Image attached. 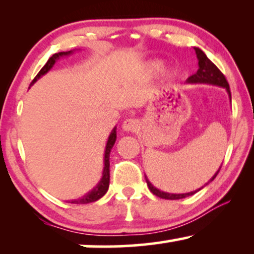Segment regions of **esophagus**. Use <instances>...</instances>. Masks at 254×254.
I'll return each instance as SVG.
<instances>
[{"label": "esophagus", "mask_w": 254, "mask_h": 254, "mask_svg": "<svg viewBox=\"0 0 254 254\" xmlns=\"http://www.w3.org/2000/svg\"><path fill=\"white\" fill-rule=\"evenodd\" d=\"M138 127H140V125H138V121L136 119H127L123 124V129L125 131H136Z\"/></svg>", "instance_id": "34e87169"}]
</instances>
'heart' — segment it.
Returning a JSON list of instances; mask_svg holds the SVG:
<instances>
[{
    "label": "heart",
    "mask_w": 254,
    "mask_h": 254,
    "mask_svg": "<svg viewBox=\"0 0 254 254\" xmlns=\"http://www.w3.org/2000/svg\"><path fill=\"white\" fill-rule=\"evenodd\" d=\"M163 64L161 61H151L147 64V71L150 72V74H155L158 70H161Z\"/></svg>",
    "instance_id": "b5f03b06"
}]
</instances>
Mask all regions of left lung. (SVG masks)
I'll return each instance as SVG.
<instances>
[{
    "instance_id": "1",
    "label": "left lung",
    "mask_w": 254,
    "mask_h": 254,
    "mask_svg": "<svg viewBox=\"0 0 254 254\" xmlns=\"http://www.w3.org/2000/svg\"><path fill=\"white\" fill-rule=\"evenodd\" d=\"M194 50H195L196 58H197V60H199V69H197V71L195 72V74L190 76V77L187 78L186 82L187 83H207V84L222 86V88H224L225 90H227L229 98H230V100H231L230 88H229V83L227 81V78L224 77V75L222 74L220 69H218L216 65H215L213 62H211L209 59L207 58V55L204 54L203 52L200 50V48L194 47ZM220 170H221V168L217 170V172L215 173L213 177H211V179L208 183L213 182V180L216 178L217 173L220 172ZM145 182H147V185L149 187V190H150L152 192V194H155L156 196L162 197V199H166V200L184 199V197H186V196L193 195L194 193L199 192V190L202 189V187H201V189H199L197 190H194V192H190V193H185V194H171V193L162 192V190L156 189V187L152 185V184L147 179V177H145ZM207 184H206V185H207Z\"/></svg>"
}]
</instances>
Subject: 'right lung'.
I'll return each mask as SVG.
<instances>
[{
    "instance_id": "obj_1",
    "label": "right lung",
    "mask_w": 254,
    "mask_h": 254,
    "mask_svg": "<svg viewBox=\"0 0 254 254\" xmlns=\"http://www.w3.org/2000/svg\"><path fill=\"white\" fill-rule=\"evenodd\" d=\"M72 51H68V52H60V53H55L52 55V57L48 59V61L46 62V64L44 65L43 68L40 69V71L38 72L36 77L32 82H31V85L34 84L38 79H39L41 76H44L46 72H48L53 67L55 62L57 60H59L61 57H64V55H69L71 54ZM117 128L114 127L113 130L111 131L110 136H109V140H107V143H106V148H105V155H104V170H103V177L102 179H100V182L98 183V185H97L95 189H93L91 192H89L88 194H85L83 197H79V199H76V200H71L69 201V202L71 203H77V204H83V203H90V202H95V201L99 200L100 197L105 195V193L107 192V190H109V186H110V152H111V149L113 148L114 143H116V140H117Z\"/></svg>"
}]
</instances>
